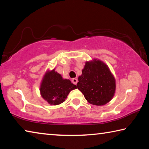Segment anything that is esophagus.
Here are the masks:
<instances>
[{
  "instance_id": "34e87169",
  "label": "esophagus",
  "mask_w": 149,
  "mask_h": 149,
  "mask_svg": "<svg viewBox=\"0 0 149 149\" xmlns=\"http://www.w3.org/2000/svg\"><path fill=\"white\" fill-rule=\"evenodd\" d=\"M77 81H78V80L76 79V78H73V79H72V83H73V84H74L76 85Z\"/></svg>"
}]
</instances>
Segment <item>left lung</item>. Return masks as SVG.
Here are the masks:
<instances>
[{
  "label": "left lung",
  "mask_w": 149,
  "mask_h": 149,
  "mask_svg": "<svg viewBox=\"0 0 149 149\" xmlns=\"http://www.w3.org/2000/svg\"><path fill=\"white\" fill-rule=\"evenodd\" d=\"M78 81L77 89L90 104L104 105L114 96L115 78L108 65L101 60L93 59L85 62Z\"/></svg>",
  "instance_id": "obj_1"
}]
</instances>
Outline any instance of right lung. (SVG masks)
Listing matches in <instances>:
<instances>
[{
  "mask_svg": "<svg viewBox=\"0 0 149 149\" xmlns=\"http://www.w3.org/2000/svg\"><path fill=\"white\" fill-rule=\"evenodd\" d=\"M76 88V85L72 84L70 79H63L53 69L48 70L42 77L40 93L49 104L58 105L64 102L70 92Z\"/></svg>",
  "mask_w": 149,
  "mask_h": 149,
  "instance_id": "add662e5",
  "label": "right lung"
}]
</instances>
